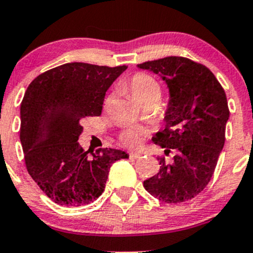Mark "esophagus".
<instances>
[{
  "mask_svg": "<svg viewBox=\"0 0 253 253\" xmlns=\"http://www.w3.org/2000/svg\"><path fill=\"white\" fill-rule=\"evenodd\" d=\"M141 156H143V153H141V152H130L129 153V158H132V159L140 158Z\"/></svg>",
  "mask_w": 253,
  "mask_h": 253,
  "instance_id": "esophagus-1",
  "label": "esophagus"
}]
</instances>
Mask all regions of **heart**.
Masks as SVG:
<instances>
[{"instance_id": "heart-1", "label": "heart", "mask_w": 253, "mask_h": 253, "mask_svg": "<svg viewBox=\"0 0 253 253\" xmlns=\"http://www.w3.org/2000/svg\"><path fill=\"white\" fill-rule=\"evenodd\" d=\"M128 90L133 100H135L139 103H143L145 100H147L151 96H161V85L155 78L145 74V72H138L130 78ZM141 136L143 134H141L140 130L128 129L123 133L121 141L128 146H135L140 143Z\"/></svg>"}]
</instances>
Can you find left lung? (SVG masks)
Listing matches in <instances>:
<instances>
[{"label": "left lung", "mask_w": 253, "mask_h": 253, "mask_svg": "<svg viewBox=\"0 0 253 253\" xmlns=\"http://www.w3.org/2000/svg\"><path fill=\"white\" fill-rule=\"evenodd\" d=\"M152 71L169 88L165 128L152 141L175 151L167 163L158 157V173L144 181L152 196L167 203H181L199 195L211 181L225 144L229 118L225 90L210 69L183 57H165L139 64Z\"/></svg>", "instance_id": "left-lung-1"}]
</instances>
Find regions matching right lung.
I'll return each mask as SVG.
<instances>
[{
    "label": "right lung",
    "instance_id": "1",
    "mask_svg": "<svg viewBox=\"0 0 253 253\" xmlns=\"http://www.w3.org/2000/svg\"><path fill=\"white\" fill-rule=\"evenodd\" d=\"M126 69L66 63L39 75L26 90L20 107L26 168L58 205L94 202L103 193L112 164L128 158L121 150L85 151L77 141L81 121L101 115L106 91Z\"/></svg>",
    "mask_w": 253,
    "mask_h": 253
}]
</instances>
